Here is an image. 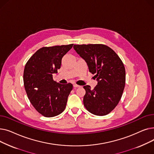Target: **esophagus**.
Returning <instances> with one entry per match:
<instances>
[{
	"label": "esophagus",
	"mask_w": 154,
	"mask_h": 154,
	"mask_svg": "<svg viewBox=\"0 0 154 154\" xmlns=\"http://www.w3.org/2000/svg\"><path fill=\"white\" fill-rule=\"evenodd\" d=\"M73 86H74V88H77V87H80V85H79L76 84H74V85H73Z\"/></svg>",
	"instance_id": "obj_1"
}]
</instances>
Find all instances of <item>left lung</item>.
<instances>
[{
    "instance_id": "left-lung-1",
    "label": "left lung",
    "mask_w": 154,
    "mask_h": 154,
    "mask_svg": "<svg viewBox=\"0 0 154 154\" xmlns=\"http://www.w3.org/2000/svg\"><path fill=\"white\" fill-rule=\"evenodd\" d=\"M74 50L95 74L97 85L94 89L84 86V105L95 116H106L117 106L125 87V70L118 55L103 44L74 45Z\"/></svg>"
}]
</instances>
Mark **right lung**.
<instances>
[{
  "label": "right lung",
  "instance_id": "1",
  "mask_svg": "<svg viewBox=\"0 0 154 154\" xmlns=\"http://www.w3.org/2000/svg\"><path fill=\"white\" fill-rule=\"evenodd\" d=\"M73 44L45 47L38 49L27 62L23 71L24 87L28 98L38 112L46 117L58 116L66 107L73 85L54 81L61 60Z\"/></svg>",
  "mask_w": 154,
  "mask_h": 154
}]
</instances>
